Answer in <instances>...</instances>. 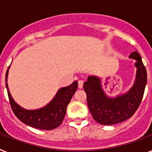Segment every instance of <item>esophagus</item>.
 <instances>
[{"label": "esophagus", "mask_w": 152, "mask_h": 152, "mask_svg": "<svg viewBox=\"0 0 152 152\" xmlns=\"http://www.w3.org/2000/svg\"><path fill=\"white\" fill-rule=\"evenodd\" d=\"M83 85H84V81L82 80H78V87H79V88H83Z\"/></svg>", "instance_id": "esophagus-1"}]
</instances>
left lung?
<instances>
[{"label": "left lung", "instance_id": "obj_1", "mask_svg": "<svg viewBox=\"0 0 152 152\" xmlns=\"http://www.w3.org/2000/svg\"><path fill=\"white\" fill-rule=\"evenodd\" d=\"M136 60V79L133 87L123 95L110 98L104 94L101 86V80L90 76L84 83V89L87 95V103L93 119L102 125H113L130 118L142 102L147 84V70L142 58L137 51L130 55Z\"/></svg>", "mask_w": 152, "mask_h": 152}]
</instances>
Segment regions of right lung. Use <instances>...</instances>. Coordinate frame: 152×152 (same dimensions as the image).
<instances>
[{
  "label": "right lung",
  "instance_id": "right-lung-1",
  "mask_svg": "<svg viewBox=\"0 0 152 152\" xmlns=\"http://www.w3.org/2000/svg\"><path fill=\"white\" fill-rule=\"evenodd\" d=\"M9 68L5 75V81L7 82ZM77 81H74L71 85L60 88L52 101L45 107L39 110H28L19 106L14 102L8 88L6 83L8 96L12 110L18 118L25 124L31 127L40 130H50L59 126L64 121L65 113L67 110V104L77 89Z\"/></svg>",
  "mask_w": 152,
  "mask_h": 152
}]
</instances>
